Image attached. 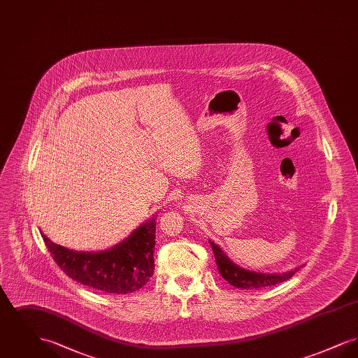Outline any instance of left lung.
<instances>
[{"label": "left lung", "instance_id": "1", "mask_svg": "<svg viewBox=\"0 0 358 358\" xmlns=\"http://www.w3.org/2000/svg\"><path fill=\"white\" fill-rule=\"evenodd\" d=\"M209 244L213 250V255H215L219 273L229 285H232L238 289H255L273 286V285L287 280L299 270V267H296L289 273H282L251 271V270L240 267L235 262H232L229 259V256L227 255L220 248V245H217L215 241L209 240Z\"/></svg>", "mask_w": 358, "mask_h": 358}]
</instances>
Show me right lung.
Listing matches in <instances>:
<instances>
[{
	"mask_svg": "<svg viewBox=\"0 0 358 358\" xmlns=\"http://www.w3.org/2000/svg\"><path fill=\"white\" fill-rule=\"evenodd\" d=\"M155 216L141 224L117 245L96 252L73 251L51 241L48 251L71 279L104 294H129L142 289L154 273Z\"/></svg>",
	"mask_w": 358,
	"mask_h": 358,
	"instance_id": "1",
	"label": "right lung"
}]
</instances>
